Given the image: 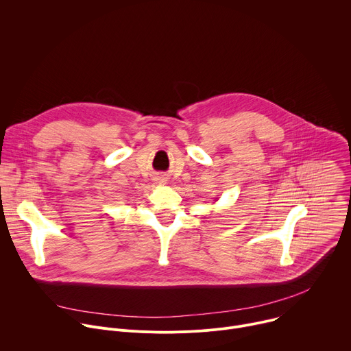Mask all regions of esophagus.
Wrapping results in <instances>:
<instances>
[{
    "instance_id": "34e87169",
    "label": "esophagus",
    "mask_w": 351,
    "mask_h": 351,
    "mask_svg": "<svg viewBox=\"0 0 351 351\" xmlns=\"http://www.w3.org/2000/svg\"><path fill=\"white\" fill-rule=\"evenodd\" d=\"M161 182H164V179H161Z\"/></svg>"
}]
</instances>
